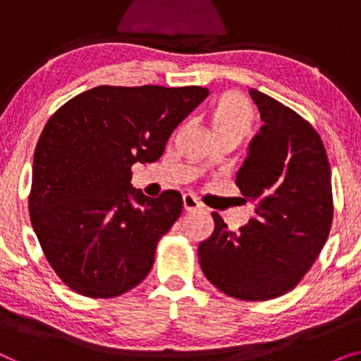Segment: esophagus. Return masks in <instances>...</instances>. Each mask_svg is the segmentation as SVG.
Segmentation results:
<instances>
[{
    "label": "esophagus",
    "instance_id": "obj_1",
    "mask_svg": "<svg viewBox=\"0 0 361 361\" xmlns=\"http://www.w3.org/2000/svg\"><path fill=\"white\" fill-rule=\"evenodd\" d=\"M182 204H184V210L187 212H194V210H199L200 209V202L195 199L194 195L190 194H184V197H182Z\"/></svg>",
    "mask_w": 361,
    "mask_h": 361
}]
</instances>
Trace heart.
<instances>
[{
	"label": "heart",
	"instance_id": "1",
	"mask_svg": "<svg viewBox=\"0 0 361 361\" xmlns=\"http://www.w3.org/2000/svg\"><path fill=\"white\" fill-rule=\"evenodd\" d=\"M210 130L214 136H235L243 140L253 130L255 110L251 103L240 93H224L209 116Z\"/></svg>",
	"mask_w": 361,
	"mask_h": 361
}]
</instances>
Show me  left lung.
Masks as SVG:
<instances>
[{
	"mask_svg": "<svg viewBox=\"0 0 361 361\" xmlns=\"http://www.w3.org/2000/svg\"><path fill=\"white\" fill-rule=\"evenodd\" d=\"M250 95L264 125L235 184L256 215L231 231L214 212V233L197 251L205 278L221 293L268 300L294 289L322 251L334 219L332 180L312 125L263 92L251 88Z\"/></svg>",
	"mask_w": 361,
	"mask_h": 361,
	"instance_id": "obj_1",
	"label": "left lung"
}]
</instances>
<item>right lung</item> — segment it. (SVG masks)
I'll return each instance as SVG.
<instances>
[{
  "mask_svg": "<svg viewBox=\"0 0 361 361\" xmlns=\"http://www.w3.org/2000/svg\"><path fill=\"white\" fill-rule=\"evenodd\" d=\"M207 95L195 85H100L49 118L34 151L29 215L47 263L73 293L116 298L149 274L182 197L131 189V167L159 159Z\"/></svg>",
  "mask_w": 361,
  "mask_h": 361,
  "instance_id": "1",
  "label": "right lung"
}]
</instances>
